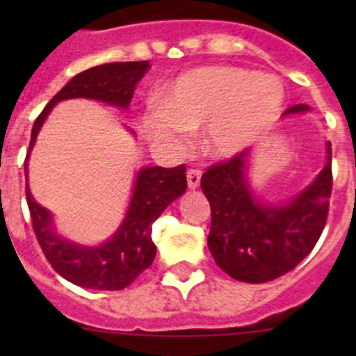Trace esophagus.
I'll return each instance as SVG.
<instances>
[{
    "instance_id": "obj_1",
    "label": "esophagus",
    "mask_w": 356,
    "mask_h": 356,
    "mask_svg": "<svg viewBox=\"0 0 356 356\" xmlns=\"http://www.w3.org/2000/svg\"><path fill=\"white\" fill-rule=\"evenodd\" d=\"M201 181V171L200 169H188L187 171V184L188 188H197Z\"/></svg>"
}]
</instances>
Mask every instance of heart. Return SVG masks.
Listing matches in <instances>:
<instances>
[{"instance_id": "heart-1", "label": "heart", "mask_w": 356, "mask_h": 356, "mask_svg": "<svg viewBox=\"0 0 356 356\" xmlns=\"http://www.w3.org/2000/svg\"><path fill=\"white\" fill-rule=\"evenodd\" d=\"M284 85L273 74L241 67H200L176 78L160 110L143 118L151 139L184 147L187 131L205 128V147L232 156L271 127L284 106Z\"/></svg>"}]
</instances>
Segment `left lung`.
Masks as SVG:
<instances>
[{"mask_svg": "<svg viewBox=\"0 0 356 356\" xmlns=\"http://www.w3.org/2000/svg\"><path fill=\"white\" fill-rule=\"evenodd\" d=\"M294 105L285 114L307 112ZM328 162L314 184L284 207H264L246 181L248 151L213 163L201 176L212 212L209 250L226 275L266 284L292 271L319 241L332 196V144Z\"/></svg>", "mask_w": 356, "mask_h": 356, "instance_id": "obj_1", "label": "left lung"}]
</instances>
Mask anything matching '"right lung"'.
Instances as JSON below:
<instances>
[{
  "mask_svg": "<svg viewBox=\"0 0 356 356\" xmlns=\"http://www.w3.org/2000/svg\"><path fill=\"white\" fill-rule=\"evenodd\" d=\"M149 69V62H112L90 67L67 81L60 92L53 96L33 122L30 139L31 147L37 134L53 106L62 99L87 97L127 108L134 97L135 85ZM28 155L24 175L28 176ZM187 188L185 165L178 168H144L137 175L130 209L119 229L102 246L85 248L58 237L51 226V216L31 196L26 184V201L31 226L44 257L51 267L67 282L85 289L121 291L134 284L143 271L153 264L156 246L151 238V226L169 203L180 197Z\"/></svg>",
  "mask_w": 356,
  "mask_h": 356,
  "instance_id": "right-lung-1",
  "label": "right lung"
}]
</instances>
